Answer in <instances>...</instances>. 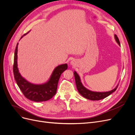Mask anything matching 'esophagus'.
Segmentation results:
<instances>
[{"label": "esophagus", "mask_w": 135, "mask_h": 135, "mask_svg": "<svg viewBox=\"0 0 135 135\" xmlns=\"http://www.w3.org/2000/svg\"><path fill=\"white\" fill-rule=\"evenodd\" d=\"M70 65H71V66H74L75 65V62L74 60H71L70 62Z\"/></svg>", "instance_id": "1"}]
</instances>
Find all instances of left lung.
Segmentation results:
<instances>
[{
	"label": "left lung",
	"instance_id": "1",
	"mask_svg": "<svg viewBox=\"0 0 135 135\" xmlns=\"http://www.w3.org/2000/svg\"><path fill=\"white\" fill-rule=\"evenodd\" d=\"M114 38H115L116 42L118 44V45H119V46H120L119 39L118 38L117 36L116 35H114ZM74 74L75 84H76V86L78 89V91L79 92V93L81 96H83L84 98H85V99L90 100H93V101L100 100L101 99H105V98L109 96L110 95H111L112 93L115 92L118 86V85H119V84H118V85L115 87V88H114L113 89H112V90L108 91V92L92 91L91 90H89V89H88L84 86L82 83H81L80 76H79L78 74H77V73L75 71H74Z\"/></svg>",
	"mask_w": 135,
	"mask_h": 135
}]
</instances>
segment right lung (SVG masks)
Wrapping results in <instances>:
<instances>
[{
	"instance_id": "obj_1",
	"label": "right lung",
	"mask_w": 135,
	"mask_h": 135,
	"mask_svg": "<svg viewBox=\"0 0 135 135\" xmlns=\"http://www.w3.org/2000/svg\"><path fill=\"white\" fill-rule=\"evenodd\" d=\"M26 34L22 36L21 39ZM18 45V43L16 45L15 52L13 70L15 79L20 90L27 99L31 101L42 102L51 99L56 93L60 76L61 74L67 69L68 65L64 64L56 67L53 71L50 79L46 83L40 84H35L30 83L23 78L19 73L17 67Z\"/></svg>"
}]
</instances>
